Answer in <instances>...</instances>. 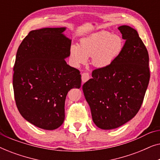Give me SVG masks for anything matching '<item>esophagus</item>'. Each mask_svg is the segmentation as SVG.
Returning a JSON list of instances; mask_svg holds the SVG:
<instances>
[{
  "label": "esophagus",
  "mask_w": 160,
  "mask_h": 160,
  "mask_svg": "<svg viewBox=\"0 0 160 160\" xmlns=\"http://www.w3.org/2000/svg\"><path fill=\"white\" fill-rule=\"evenodd\" d=\"M89 78H90V76H89V73H83L82 74V80L83 83L86 82Z\"/></svg>",
  "instance_id": "esophagus-1"
}]
</instances>
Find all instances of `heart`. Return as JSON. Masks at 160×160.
Returning <instances> with one entry per match:
<instances>
[{"instance_id":"b5f03b06","label":"heart","mask_w":160,"mask_h":160,"mask_svg":"<svg viewBox=\"0 0 160 160\" xmlns=\"http://www.w3.org/2000/svg\"><path fill=\"white\" fill-rule=\"evenodd\" d=\"M123 46L121 37L102 30L82 38L79 45H71L70 57L76 66L86 63L87 58L92 57V64L103 68L109 66L117 58Z\"/></svg>"}]
</instances>
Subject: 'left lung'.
<instances>
[{"label":"left lung","mask_w":160,"mask_h":160,"mask_svg":"<svg viewBox=\"0 0 160 160\" xmlns=\"http://www.w3.org/2000/svg\"><path fill=\"white\" fill-rule=\"evenodd\" d=\"M118 29L126 40L122 52L109 66L94 70L82 87L94 123L102 130L119 128L137 114L150 78L148 51L136 30Z\"/></svg>","instance_id":"left-lung-1"}]
</instances>
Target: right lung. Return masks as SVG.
<instances>
[{
	"instance_id": "add662e5",
	"label": "right lung",
	"mask_w": 160,
	"mask_h": 160,
	"mask_svg": "<svg viewBox=\"0 0 160 160\" xmlns=\"http://www.w3.org/2000/svg\"><path fill=\"white\" fill-rule=\"evenodd\" d=\"M66 28L31 30L17 50L13 87L17 108L30 123L53 130L65 119V102L70 89L82 84L78 69L65 62L71 40Z\"/></svg>"
}]
</instances>
